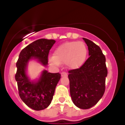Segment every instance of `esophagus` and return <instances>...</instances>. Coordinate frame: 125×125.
Instances as JSON below:
<instances>
[{
	"instance_id": "34e87169",
	"label": "esophagus",
	"mask_w": 125,
	"mask_h": 125,
	"mask_svg": "<svg viewBox=\"0 0 125 125\" xmlns=\"http://www.w3.org/2000/svg\"><path fill=\"white\" fill-rule=\"evenodd\" d=\"M61 76H68V73H67L66 72H65V71H64V72H62Z\"/></svg>"
}]
</instances>
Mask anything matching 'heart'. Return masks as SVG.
<instances>
[{"mask_svg": "<svg viewBox=\"0 0 125 125\" xmlns=\"http://www.w3.org/2000/svg\"><path fill=\"white\" fill-rule=\"evenodd\" d=\"M88 54V49L83 42H67L57 47L54 56L49 57V62L53 65L59 66L66 63L71 69H77L84 63Z\"/></svg>", "mask_w": 125, "mask_h": 125, "instance_id": "b5f03b06", "label": "heart"}]
</instances>
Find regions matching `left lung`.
I'll return each instance as SVG.
<instances>
[{
  "instance_id": "left-lung-1",
  "label": "left lung",
  "mask_w": 125,
  "mask_h": 125,
  "mask_svg": "<svg viewBox=\"0 0 125 125\" xmlns=\"http://www.w3.org/2000/svg\"><path fill=\"white\" fill-rule=\"evenodd\" d=\"M83 39L88 47L89 57L79 68L69 70L68 78L73 102L81 109H89L104 93L108 70L100 47L88 39Z\"/></svg>"
}]
</instances>
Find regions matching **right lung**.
<instances>
[{
    "mask_svg": "<svg viewBox=\"0 0 125 125\" xmlns=\"http://www.w3.org/2000/svg\"><path fill=\"white\" fill-rule=\"evenodd\" d=\"M55 42L53 39H46L35 41L21 51L16 62L17 72L15 78L20 98L27 106L36 111L49 106L61 78V74L51 73L44 70L37 82H33L26 75V67L29 61L34 57L46 66L49 51Z\"/></svg>",
    "mask_w": 125,
    "mask_h": 125,
    "instance_id": "1",
    "label": "right lung"
}]
</instances>
